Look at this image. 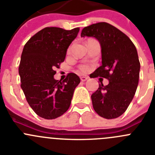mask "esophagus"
<instances>
[{"label":"esophagus","mask_w":155,"mask_h":155,"mask_svg":"<svg viewBox=\"0 0 155 155\" xmlns=\"http://www.w3.org/2000/svg\"><path fill=\"white\" fill-rule=\"evenodd\" d=\"M87 79H88V77H86V76L81 77V81H87Z\"/></svg>","instance_id":"1"}]
</instances>
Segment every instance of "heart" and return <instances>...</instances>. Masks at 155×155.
I'll return each instance as SVG.
<instances>
[{
  "mask_svg": "<svg viewBox=\"0 0 155 155\" xmlns=\"http://www.w3.org/2000/svg\"><path fill=\"white\" fill-rule=\"evenodd\" d=\"M88 69H89V68H88L87 65H81V66H80V70L81 71H83V72L87 71Z\"/></svg>",
  "mask_w": 155,
  "mask_h": 155,
  "instance_id": "obj_1",
  "label": "heart"
}]
</instances>
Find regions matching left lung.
Masks as SVG:
<instances>
[{"label": "left lung", "mask_w": 155, "mask_h": 155, "mask_svg": "<svg viewBox=\"0 0 155 155\" xmlns=\"http://www.w3.org/2000/svg\"><path fill=\"white\" fill-rule=\"evenodd\" d=\"M81 37H94L101 46L102 65L93 74L107 78L91 95L96 113L107 119L123 114L132 102L138 84L140 62L136 48L131 39L110 23L101 22L86 26Z\"/></svg>", "instance_id": "1"}]
</instances>
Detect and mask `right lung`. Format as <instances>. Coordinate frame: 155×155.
Returning a JSON list of instances; mask_svg holds the SVG:
<instances>
[{
	"label": "right lung",
	"instance_id": "1",
	"mask_svg": "<svg viewBox=\"0 0 155 155\" xmlns=\"http://www.w3.org/2000/svg\"><path fill=\"white\" fill-rule=\"evenodd\" d=\"M79 30L45 27L23 47L19 66L20 86L31 108L45 119L59 117L68 110L81 81L74 73H69L63 81L54 78V68L64 61L68 48Z\"/></svg>",
	"mask_w": 155,
	"mask_h": 155
}]
</instances>
